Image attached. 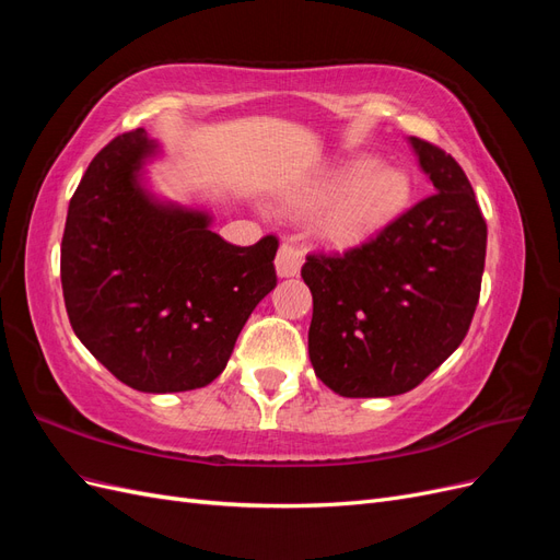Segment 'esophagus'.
<instances>
[{
    "label": "esophagus",
    "instance_id": "34e87169",
    "mask_svg": "<svg viewBox=\"0 0 560 560\" xmlns=\"http://www.w3.org/2000/svg\"><path fill=\"white\" fill-rule=\"evenodd\" d=\"M303 264V252L294 245H282L276 257V270L280 278H294Z\"/></svg>",
    "mask_w": 560,
    "mask_h": 560
}]
</instances>
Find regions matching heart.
<instances>
[{
    "mask_svg": "<svg viewBox=\"0 0 560 560\" xmlns=\"http://www.w3.org/2000/svg\"><path fill=\"white\" fill-rule=\"evenodd\" d=\"M409 198V173L371 156H358L299 186L287 196V206L299 214L317 207L315 233L329 245L348 247L393 222Z\"/></svg>",
    "mask_w": 560,
    "mask_h": 560,
    "instance_id": "obj_1",
    "label": "heart"
}]
</instances>
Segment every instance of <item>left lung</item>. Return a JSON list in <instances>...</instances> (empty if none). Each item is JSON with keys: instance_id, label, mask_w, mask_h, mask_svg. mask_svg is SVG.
Returning <instances> with one entry per match:
<instances>
[{"instance_id": "1", "label": "left lung", "mask_w": 560, "mask_h": 560, "mask_svg": "<svg viewBox=\"0 0 560 560\" xmlns=\"http://www.w3.org/2000/svg\"><path fill=\"white\" fill-rule=\"evenodd\" d=\"M432 196L341 257L308 254V354L341 397L413 389L463 343L477 311L486 222L457 161L409 138Z\"/></svg>"}]
</instances>
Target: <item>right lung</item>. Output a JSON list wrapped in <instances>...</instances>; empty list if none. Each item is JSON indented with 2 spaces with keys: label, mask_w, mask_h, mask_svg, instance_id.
Instances as JSON below:
<instances>
[{
  "label": "right lung",
  "mask_w": 560,
  "mask_h": 560,
  "mask_svg": "<svg viewBox=\"0 0 560 560\" xmlns=\"http://www.w3.org/2000/svg\"><path fill=\"white\" fill-rule=\"evenodd\" d=\"M161 144L144 128L91 161L67 210L60 280L79 341L132 389L206 387L222 374L257 303L273 290L278 241L238 247L212 214L147 186Z\"/></svg>",
  "instance_id": "add662e5"
}]
</instances>
